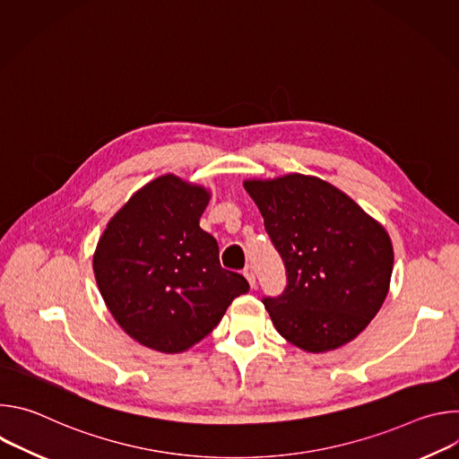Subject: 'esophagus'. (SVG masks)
<instances>
[{
	"instance_id": "34e87169",
	"label": "esophagus",
	"mask_w": 459,
	"mask_h": 459,
	"mask_svg": "<svg viewBox=\"0 0 459 459\" xmlns=\"http://www.w3.org/2000/svg\"><path fill=\"white\" fill-rule=\"evenodd\" d=\"M243 274H245V278H247V281L250 283V287H255V273H254V269H252V265H247L245 269H243Z\"/></svg>"
}]
</instances>
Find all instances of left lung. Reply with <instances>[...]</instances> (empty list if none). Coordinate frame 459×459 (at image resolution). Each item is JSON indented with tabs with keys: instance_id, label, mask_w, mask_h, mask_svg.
<instances>
[{
	"instance_id": "left-lung-1",
	"label": "left lung",
	"mask_w": 459,
	"mask_h": 459,
	"mask_svg": "<svg viewBox=\"0 0 459 459\" xmlns=\"http://www.w3.org/2000/svg\"><path fill=\"white\" fill-rule=\"evenodd\" d=\"M287 271L264 298L276 331L307 352L354 340L381 308L394 264L386 230L334 185L289 174L243 183Z\"/></svg>"
}]
</instances>
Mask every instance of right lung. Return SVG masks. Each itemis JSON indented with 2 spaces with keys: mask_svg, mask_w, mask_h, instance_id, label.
Listing matches in <instances>:
<instances>
[{
  "mask_svg": "<svg viewBox=\"0 0 459 459\" xmlns=\"http://www.w3.org/2000/svg\"><path fill=\"white\" fill-rule=\"evenodd\" d=\"M204 186L167 174L140 188L108 221L94 254L100 292L138 343L174 354L204 340L248 281L220 265L200 227Z\"/></svg>",
  "mask_w": 459,
  "mask_h": 459,
  "instance_id": "right-lung-1",
  "label": "right lung"
}]
</instances>
